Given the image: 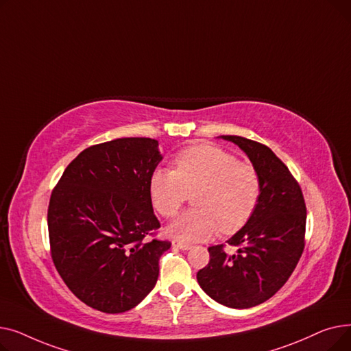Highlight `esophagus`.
Wrapping results in <instances>:
<instances>
[{"instance_id": "1", "label": "esophagus", "mask_w": 351, "mask_h": 351, "mask_svg": "<svg viewBox=\"0 0 351 351\" xmlns=\"http://www.w3.org/2000/svg\"><path fill=\"white\" fill-rule=\"evenodd\" d=\"M172 246H173V247H178V249H180V250H189V249L192 247L189 243L176 241V239H173V241H172Z\"/></svg>"}]
</instances>
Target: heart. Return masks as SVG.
<instances>
[{
	"instance_id": "heart-1",
	"label": "heart",
	"mask_w": 351,
	"mask_h": 351,
	"mask_svg": "<svg viewBox=\"0 0 351 351\" xmlns=\"http://www.w3.org/2000/svg\"><path fill=\"white\" fill-rule=\"evenodd\" d=\"M175 169L155 171L149 180L154 208L163 217H173L189 195L195 209L169 226L182 242L206 241L220 226L230 234L253 216L262 195L261 176L250 163L213 145H197L179 152Z\"/></svg>"
}]
</instances>
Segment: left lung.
I'll list each match as a JSON object with an SVG mask.
<instances>
[{
    "instance_id": "1",
    "label": "left lung",
    "mask_w": 351,
    "mask_h": 351,
    "mask_svg": "<svg viewBox=\"0 0 351 351\" xmlns=\"http://www.w3.org/2000/svg\"><path fill=\"white\" fill-rule=\"evenodd\" d=\"M249 156L261 176L262 195L249 222L225 245L210 246L209 263L196 274L217 303L249 308L269 300L287 282L304 250L306 204L299 182L270 147L243 136L223 135Z\"/></svg>"
}]
</instances>
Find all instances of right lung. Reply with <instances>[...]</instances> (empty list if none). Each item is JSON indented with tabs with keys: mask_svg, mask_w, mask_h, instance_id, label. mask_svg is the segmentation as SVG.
<instances>
[{
	"mask_svg": "<svg viewBox=\"0 0 351 351\" xmlns=\"http://www.w3.org/2000/svg\"><path fill=\"white\" fill-rule=\"evenodd\" d=\"M160 159L151 138L92 145L66 166L51 193L52 262L92 308L128 311L156 285L159 259L171 247L156 239L160 223L149 195Z\"/></svg>",
	"mask_w": 351,
	"mask_h": 351,
	"instance_id": "obj_1",
	"label": "right lung"
}]
</instances>
